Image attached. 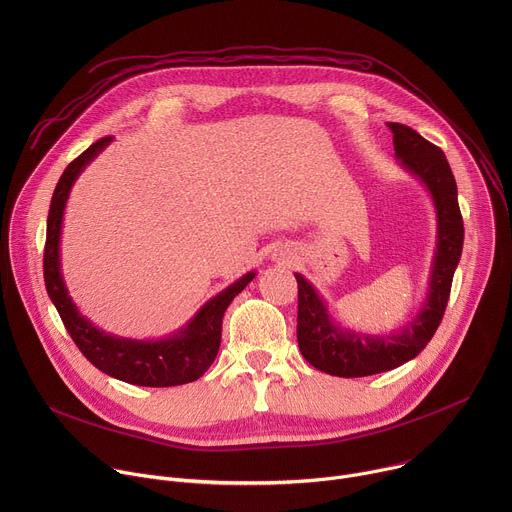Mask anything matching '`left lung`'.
I'll return each mask as SVG.
<instances>
[{
	"label": "left lung",
	"instance_id": "obj_1",
	"mask_svg": "<svg viewBox=\"0 0 512 512\" xmlns=\"http://www.w3.org/2000/svg\"><path fill=\"white\" fill-rule=\"evenodd\" d=\"M387 125L393 131L395 158L425 184L433 198L437 214V249L429 275V294L421 312L397 334L389 336H369L336 326L312 283L296 273L300 350L318 371L344 379L393 371L427 346L444 318L454 271L464 245L458 186L444 152L407 125Z\"/></svg>",
	"mask_w": 512,
	"mask_h": 512
}]
</instances>
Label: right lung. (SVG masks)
I'll use <instances>...</instances> for the list:
<instances>
[{
  "label": "right lung",
  "instance_id": "obj_1",
  "mask_svg": "<svg viewBox=\"0 0 512 512\" xmlns=\"http://www.w3.org/2000/svg\"><path fill=\"white\" fill-rule=\"evenodd\" d=\"M111 139L113 137H103L95 141L77 160H72L54 188L44 245L46 291L70 338L75 340L85 358L95 364L99 371L113 379L139 387L186 385L200 379L214 362L218 346H221L225 310L229 308L233 298L239 296L245 285L255 277V271H249L239 281L223 289L221 294L206 302L182 330L162 340L117 338L99 330L85 316H81L68 296V289L60 273L62 214L72 184H75L87 164L93 162L107 148Z\"/></svg>",
  "mask_w": 512,
  "mask_h": 512
}]
</instances>
